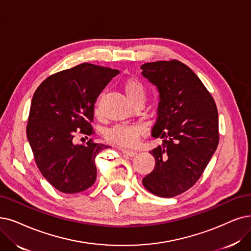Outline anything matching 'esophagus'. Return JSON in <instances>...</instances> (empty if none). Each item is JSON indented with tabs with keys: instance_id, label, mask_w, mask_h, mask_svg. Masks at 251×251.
Segmentation results:
<instances>
[{
	"instance_id": "esophagus-1",
	"label": "esophagus",
	"mask_w": 251,
	"mask_h": 251,
	"mask_svg": "<svg viewBox=\"0 0 251 251\" xmlns=\"http://www.w3.org/2000/svg\"><path fill=\"white\" fill-rule=\"evenodd\" d=\"M123 151V153L124 154H126V155H128V156H135L136 154H137V152L136 151H133V150H127V149H123L122 150Z\"/></svg>"
}]
</instances>
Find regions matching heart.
I'll use <instances>...</instances> for the list:
<instances>
[{"instance_id":"obj_1","label":"heart","mask_w":251,"mask_h":251,"mask_svg":"<svg viewBox=\"0 0 251 251\" xmlns=\"http://www.w3.org/2000/svg\"><path fill=\"white\" fill-rule=\"evenodd\" d=\"M123 88L133 104L139 100H145L146 87L143 82L137 77H127L123 81ZM96 114H99V110L96 108ZM145 132V127L142 125H127L118 124L110 127L106 132L107 141L123 147H132L137 142L140 136Z\"/></svg>"}]
</instances>
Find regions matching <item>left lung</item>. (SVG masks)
<instances>
[{
    "mask_svg": "<svg viewBox=\"0 0 251 251\" xmlns=\"http://www.w3.org/2000/svg\"><path fill=\"white\" fill-rule=\"evenodd\" d=\"M142 75L159 92L152 136L162 144L150 153L155 166L142 183L151 194L173 198L186 192L203 174L219 142L214 99L183 63L157 61L141 66Z\"/></svg>",
    "mask_w": 251,
    "mask_h": 251,
    "instance_id": "obj_1",
    "label": "left lung"
}]
</instances>
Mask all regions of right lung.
<instances>
[{
    "mask_svg": "<svg viewBox=\"0 0 251 251\" xmlns=\"http://www.w3.org/2000/svg\"><path fill=\"white\" fill-rule=\"evenodd\" d=\"M118 72L83 63L50 75L36 89L26 136L40 172L59 192L77 194L96 181V156L109 146L92 139L76 145L74 137L95 133L96 100Z\"/></svg>",
    "mask_w": 251,
    "mask_h": 251,
    "instance_id": "obj_1",
    "label": "right lung"
}]
</instances>
